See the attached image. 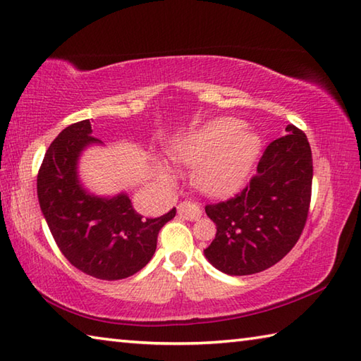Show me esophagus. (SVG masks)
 <instances>
[{
	"mask_svg": "<svg viewBox=\"0 0 361 361\" xmlns=\"http://www.w3.org/2000/svg\"><path fill=\"white\" fill-rule=\"evenodd\" d=\"M178 214L186 218L188 221H197L202 216V209L197 203L192 202H181L178 205Z\"/></svg>",
	"mask_w": 361,
	"mask_h": 361,
	"instance_id": "esophagus-1",
	"label": "esophagus"
}]
</instances>
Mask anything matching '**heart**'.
I'll return each instance as SVG.
<instances>
[{
  "mask_svg": "<svg viewBox=\"0 0 361 361\" xmlns=\"http://www.w3.org/2000/svg\"><path fill=\"white\" fill-rule=\"evenodd\" d=\"M257 153V137L246 133L243 121L219 118L176 145L173 156L188 166H197L194 181L203 192L222 195L246 178ZM162 170L170 175L167 167Z\"/></svg>",
  "mask_w": 361,
  "mask_h": 361,
  "instance_id": "b5f03b06",
  "label": "heart"
}]
</instances>
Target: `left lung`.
I'll return each instance as SVG.
<instances>
[{
	"mask_svg": "<svg viewBox=\"0 0 361 361\" xmlns=\"http://www.w3.org/2000/svg\"><path fill=\"white\" fill-rule=\"evenodd\" d=\"M273 140L257 172L233 197L208 203L216 237L205 251L209 264L233 276L264 271L297 245L310 214L312 153L303 130Z\"/></svg>",
	"mask_w": 361,
	"mask_h": 361,
	"instance_id": "left-lung-1",
	"label": "left lung"
}]
</instances>
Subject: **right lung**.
Masks as SVG:
<instances>
[{
    "label": "right lung",
    "instance_id": "add662e5",
    "mask_svg": "<svg viewBox=\"0 0 361 361\" xmlns=\"http://www.w3.org/2000/svg\"><path fill=\"white\" fill-rule=\"evenodd\" d=\"M90 120L71 124L50 143L37 173V199L61 254L78 270L104 281L142 270L156 251L158 235L175 216L143 218L128 195L99 199L83 191L77 159L90 143Z\"/></svg>",
    "mask_w": 361,
    "mask_h": 361
}]
</instances>
